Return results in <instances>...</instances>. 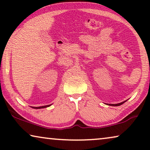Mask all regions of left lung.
<instances>
[{"instance_id":"1","label":"left lung","mask_w":150,"mask_h":150,"mask_svg":"<svg viewBox=\"0 0 150 150\" xmlns=\"http://www.w3.org/2000/svg\"><path fill=\"white\" fill-rule=\"evenodd\" d=\"M125 102H126V101H124V102H121V103H119V104H109V105L110 106H120V105H122V104H124Z\"/></svg>"}]
</instances>
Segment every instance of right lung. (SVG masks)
Instances as JSON below:
<instances>
[{"instance_id":"right-lung-1","label":"right lung","mask_w":150,"mask_h":150,"mask_svg":"<svg viewBox=\"0 0 150 150\" xmlns=\"http://www.w3.org/2000/svg\"><path fill=\"white\" fill-rule=\"evenodd\" d=\"M51 104L50 105H46V106H39V107H32L33 108H36V109H38V108H46V107H48V106H50Z\"/></svg>"}]
</instances>
